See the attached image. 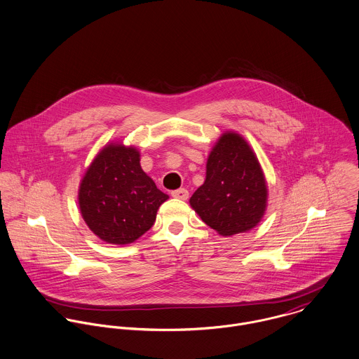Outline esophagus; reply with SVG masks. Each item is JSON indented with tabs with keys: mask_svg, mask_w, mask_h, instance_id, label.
I'll return each instance as SVG.
<instances>
[{
	"mask_svg": "<svg viewBox=\"0 0 359 359\" xmlns=\"http://www.w3.org/2000/svg\"><path fill=\"white\" fill-rule=\"evenodd\" d=\"M171 196L175 198V199H180V201H187V199L189 198V192H188L185 188H181V189L172 191V192H171Z\"/></svg>",
	"mask_w": 359,
	"mask_h": 359,
	"instance_id": "1",
	"label": "esophagus"
}]
</instances>
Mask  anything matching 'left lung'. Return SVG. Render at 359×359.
<instances>
[{"label": "left lung", "mask_w": 359, "mask_h": 359, "mask_svg": "<svg viewBox=\"0 0 359 359\" xmlns=\"http://www.w3.org/2000/svg\"><path fill=\"white\" fill-rule=\"evenodd\" d=\"M268 201L266 181L256 154L235 131L224 133L207 157L205 180L189 203L222 236L253 229Z\"/></svg>", "instance_id": "1"}]
</instances>
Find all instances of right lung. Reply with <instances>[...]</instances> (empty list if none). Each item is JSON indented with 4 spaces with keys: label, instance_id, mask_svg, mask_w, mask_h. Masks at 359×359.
Masks as SVG:
<instances>
[{
    "label": "right lung",
    "instance_id": "add662e5",
    "mask_svg": "<svg viewBox=\"0 0 359 359\" xmlns=\"http://www.w3.org/2000/svg\"><path fill=\"white\" fill-rule=\"evenodd\" d=\"M135 147L109 142L79 187V207L88 228L106 243L130 245L149 231L168 195L141 167Z\"/></svg>",
    "mask_w": 359,
    "mask_h": 359
}]
</instances>
